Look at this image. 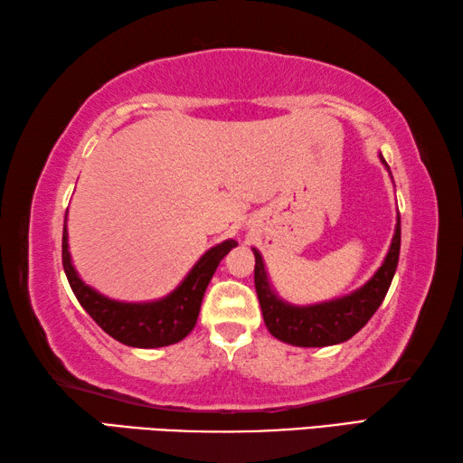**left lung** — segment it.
Wrapping results in <instances>:
<instances>
[{
  "instance_id": "left-lung-1",
  "label": "left lung",
  "mask_w": 463,
  "mask_h": 463,
  "mask_svg": "<svg viewBox=\"0 0 463 463\" xmlns=\"http://www.w3.org/2000/svg\"><path fill=\"white\" fill-rule=\"evenodd\" d=\"M381 162L389 170V164L381 156ZM391 172V170H389ZM401 250V216H397L392 242L383 265L368 279L363 288L348 293V296L324 301L314 306H291L277 296L269 283L263 257L257 249L255 253V289L260 304V312L267 330L277 340L288 342L291 346L319 348L332 346L350 340L358 330H363L368 319L381 307L386 291L399 265Z\"/></svg>"
}]
</instances>
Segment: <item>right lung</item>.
Returning <instances> with one entry per match:
<instances>
[{
	"instance_id": "1",
	"label": "right lung",
	"mask_w": 463,
	"mask_h": 463,
	"mask_svg": "<svg viewBox=\"0 0 463 463\" xmlns=\"http://www.w3.org/2000/svg\"><path fill=\"white\" fill-rule=\"evenodd\" d=\"M237 245V241L229 239L208 249L178 288L162 299L144 304L109 299L80 279L71 260L66 224L62 232V267L79 304L111 338L133 348H162L184 340L194 330L208 283L222 257Z\"/></svg>"
}]
</instances>
